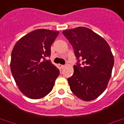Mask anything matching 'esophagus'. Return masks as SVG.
Wrapping results in <instances>:
<instances>
[{"mask_svg": "<svg viewBox=\"0 0 124 124\" xmlns=\"http://www.w3.org/2000/svg\"><path fill=\"white\" fill-rule=\"evenodd\" d=\"M65 66L64 65H62V64H58V67L60 68V69H62Z\"/></svg>", "mask_w": 124, "mask_h": 124, "instance_id": "obj_1", "label": "esophagus"}]
</instances>
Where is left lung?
Listing matches in <instances>:
<instances>
[{"instance_id": "8db88e82", "label": "left lung", "mask_w": 124, "mask_h": 124, "mask_svg": "<svg viewBox=\"0 0 124 124\" xmlns=\"http://www.w3.org/2000/svg\"><path fill=\"white\" fill-rule=\"evenodd\" d=\"M62 33L78 59L73 76L68 79L70 90L82 101H93L106 90L111 76L114 57L110 46L102 37L85 27L65 30Z\"/></svg>"}]
</instances>
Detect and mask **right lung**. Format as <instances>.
Segmentation results:
<instances>
[{"instance_id": "add662e5", "label": "right lung", "mask_w": 124, "mask_h": 124, "mask_svg": "<svg viewBox=\"0 0 124 124\" xmlns=\"http://www.w3.org/2000/svg\"><path fill=\"white\" fill-rule=\"evenodd\" d=\"M59 32L37 29L22 37L13 47L10 67L21 92L31 99H40L53 89L60 70L47 57Z\"/></svg>"}]
</instances>
